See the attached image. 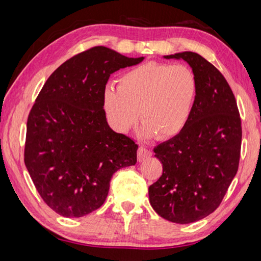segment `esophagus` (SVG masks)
Listing matches in <instances>:
<instances>
[{
  "label": "esophagus",
  "instance_id": "obj_1",
  "mask_svg": "<svg viewBox=\"0 0 261 261\" xmlns=\"http://www.w3.org/2000/svg\"><path fill=\"white\" fill-rule=\"evenodd\" d=\"M149 156H152V151L151 149H148L147 147L145 146H141L138 149V153H137V158H138V161L141 162L144 160H146Z\"/></svg>",
  "mask_w": 261,
  "mask_h": 261
}]
</instances>
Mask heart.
Listing matches in <instances>:
<instances>
[{
  "instance_id": "obj_1",
  "label": "heart",
  "mask_w": 261,
  "mask_h": 261,
  "mask_svg": "<svg viewBox=\"0 0 261 261\" xmlns=\"http://www.w3.org/2000/svg\"><path fill=\"white\" fill-rule=\"evenodd\" d=\"M197 87V78L187 65L147 62L123 73L118 86H106L103 109L117 131H129L140 116L141 136L170 139L187 126Z\"/></svg>"
}]
</instances>
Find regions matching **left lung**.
<instances>
[{"label":"left lung","mask_w":261,"mask_h":261,"mask_svg":"<svg viewBox=\"0 0 261 261\" xmlns=\"http://www.w3.org/2000/svg\"><path fill=\"white\" fill-rule=\"evenodd\" d=\"M165 59L188 62L198 87L184 130L153 149L163 173L148 196L161 218L187 224L213 213L226 196L240 165L242 122L235 95L213 64L192 51Z\"/></svg>","instance_id":"left-lung-1"}]
</instances>
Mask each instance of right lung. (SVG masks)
<instances>
[{
	"instance_id": "right-lung-1",
	"label": "right lung",
	"mask_w": 261,
	"mask_h": 261,
	"mask_svg": "<svg viewBox=\"0 0 261 261\" xmlns=\"http://www.w3.org/2000/svg\"><path fill=\"white\" fill-rule=\"evenodd\" d=\"M96 46L61 64L28 117L24 162L42 200L65 218L102 206L115 171L137 162V145L110 129L103 91L110 74L140 63Z\"/></svg>"
}]
</instances>
